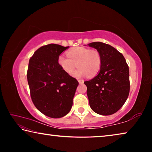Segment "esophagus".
Instances as JSON below:
<instances>
[{"label":"esophagus","instance_id":"obj_1","mask_svg":"<svg viewBox=\"0 0 152 152\" xmlns=\"http://www.w3.org/2000/svg\"><path fill=\"white\" fill-rule=\"evenodd\" d=\"M78 81L79 82V84H80L84 83V80H78Z\"/></svg>","mask_w":152,"mask_h":152}]
</instances>
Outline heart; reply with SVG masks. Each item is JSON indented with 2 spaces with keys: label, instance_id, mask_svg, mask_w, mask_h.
Instances as JSON below:
<instances>
[{
  "label": "heart",
  "instance_id": "obj_1",
  "mask_svg": "<svg viewBox=\"0 0 152 152\" xmlns=\"http://www.w3.org/2000/svg\"><path fill=\"white\" fill-rule=\"evenodd\" d=\"M67 56L61 55L58 58V64L67 74L74 71L76 66L77 70L73 76L76 78L88 76L93 77L99 72L101 66V57L96 50L82 47L74 48L67 52Z\"/></svg>",
  "mask_w": 152,
  "mask_h": 152
}]
</instances>
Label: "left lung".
Instances as JSON below:
<instances>
[{
  "label": "left lung",
  "mask_w": 152,
  "mask_h": 152,
  "mask_svg": "<svg viewBox=\"0 0 152 152\" xmlns=\"http://www.w3.org/2000/svg\"><path fill=\"white\" fill-rule=\"evenodd\" d=\"M88 45L96 49L101 57L99 73L84 82L90 107L99 115L114 114L125 104L129 93L128 65L123 56L111 45L99 42Z\"/></svg>",
  "instance_id": "left-lung-1"
}]
</instances>
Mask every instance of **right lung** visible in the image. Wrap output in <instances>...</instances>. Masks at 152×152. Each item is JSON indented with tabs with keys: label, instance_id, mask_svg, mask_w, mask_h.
Returning <instances> with one entry per match:
<instances>
[{
	"label": "right lung",
	"instance_id": "add662e5",
	"mask_svg": "<svg viewBox=\"0 0 152 152\" xmlns=\"http://www.w3.org/2000/svg\"><path fill=\"white\" fill-rule=\"evenodd\" d=\"M68 48L53 43L42 46L29 60L27 76L32 101L51 118H61L70 111L78 86L58 64L59 56Z\"/></svg>",
	"mask_w": 152,
	"mask_h": 152
}]
</instances>
